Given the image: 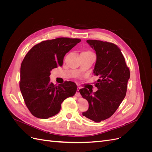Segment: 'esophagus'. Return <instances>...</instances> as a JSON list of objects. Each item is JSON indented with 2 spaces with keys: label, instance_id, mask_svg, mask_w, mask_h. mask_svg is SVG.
<instances>
[{
  "label": "esophagus",
  "instance_id": "1",
  "mask_svg": "<svg viewBox=\"0 0 152 152\" xmlns=\"http://www.w3.org/2000/svg\"><path fill=\"white\" fill-rule=\"evenodd\" d=\"M80 88L79 87H77V92H76V94H75V96H77V97H80Z\"/></svg>",
  "mask_w": 152,
  "mask_h": 152
}]
</instances>
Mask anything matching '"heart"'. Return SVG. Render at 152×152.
Instances as JSON below:
<instances>
[{
    "instance_id": "heart-1",
    "label": "heart",
    "mask_w": 152,
    "mask_h": 152,
    "mask_svg": "<svg viewBox=\"0 0 152 152\" xmlns=\"http://www.w3.org/2000/svg\"><path fill=\"white\" fill-rule=\"evenodd\" d=\"M83 53H91L90 51H86V52H83Z\"/></svg>"
}]
</instances>
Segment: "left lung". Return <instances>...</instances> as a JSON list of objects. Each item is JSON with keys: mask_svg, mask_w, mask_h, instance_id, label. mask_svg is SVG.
<instances>
[{"mask_svg": "<svg viewBox=\"0 0 152 152\" xmlns=\"http://www.w3.org/2000/svg\"><path fill=\"white\" fill-rule=\"evenodd\" d=\"M87 42L96 51L93 73L99 79L95 84L98 89L93 94L86 88L80 89L82 98L89 103V109L82 115L100 122L111 117L125 98L130 71L117 45L97 40H87Z\"/></svg>", "mask_w": 152, "mask_h": 152, "instance_id": "obj_1", "label": "left lung"}]
</instances>
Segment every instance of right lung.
I'll return each mask as SVG.
<instances>
[{"instance_id": "obj_1", "label": "right lung", "mask_w": 152, "mask_h": 152, "mask_svg": "<svg viewBox=\"0 0 152 152\" xmlns=\"http://www.w3.org/2000/svg\"><path fill=\"white\" fill-rule=\"evenodd\" d=\"M81 41L60 37L42 41L27 53L20 69V88L31 113L48 118L59 113L66 98L74 96L77 85L66 81L58 86L50 81V71L61 66L65 55Z\"/></svg>"}]
</instances>
